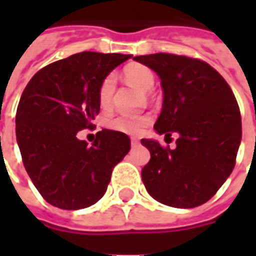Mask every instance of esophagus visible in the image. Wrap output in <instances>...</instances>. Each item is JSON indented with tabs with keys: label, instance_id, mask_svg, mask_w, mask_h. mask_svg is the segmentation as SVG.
<instances>
[{
	"label": "esophagus",
	"instance_id": "34e87169",
	"mask_svg": "<svg viewBox=\"0 0 256 256\" xmlns=\"http://www.w3.org/2000/svg\"><path fill=\"white\" fill-rule=\"evenodd\" d=\"M132 145H133V146H137V145H140V141L137 138H132Z\"/></svg>",
	"mask_w": 256,
	"mask_h": 256
}]
</instances>
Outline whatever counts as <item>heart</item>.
Returning a JSON list of instances; mask_svg holds the SVG:
<instances>
[{"mask_svg": "<svg viewBox=\"0 0 256 256\" xmlns=\"http://www.w3.org/2000/svg\"><path fill=\"white\" fill-rule=\"evenodd\" d=\"M123 76L130 84H136L141 90L148 92L155 84V75L150 68L142 64H128L123 70ZM115 93V78L108 75L102 79L98 88V104L102 110H108L112 104V97ZM150 123V115H116L108 120V128L124 134H138Z\"/></svg>", "mask_w": 256, "mask_h": 256, "instance_id": "heart-1", "label": "heart"}]
</instances>
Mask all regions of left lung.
<instances>
[{
	"instance_id": "left-lung-1",
	"label": "left lung",
	"mask_w": 256,
	"mask_h": 256,
	"mask_svg": "<svg viewBox=\"0 0 256 256\" xmlns=\"http://www.w3.org/2000/svg\"><path fill=\"white\" fill-rule=\"evenodd\" d=\"M154 70L163 88V106L154 128L167 138L178 134L176 148L141 140L150 160L142 182L159 203L193 208L214 196L234 168L242 141V116L230 86L198 58L170 53L136 56Z\"/></svg>"
}]
</instances>
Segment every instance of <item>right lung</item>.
<instances>
[{"instance_id": "1", "label": "right lung", "mask_w": 256, "mask_h": 256, "mask_svg": "<svg viewBox=\"0 0 256 256\" xmlns=\"http://www.w3.org/2000/svg\"><path fill=\"white\" fill-rule=\"evenodd\" d=\"M132 54L82 52L40 70L20 97L16 140L26 172L48 203L86 208L106 190L114 167L128 155L130 138L102 128L93 144L76 138L100 112L102 79Z\"/></svg>"}]
</instances>
